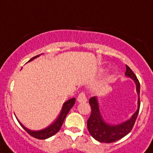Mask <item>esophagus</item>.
<instances>
[{"label":"esophagus","instance_id":"1","mask_svg":"<svg viewBox=\"0 0 153 153\" xmlns=\"http://www.w3.org/2000/svg\"><path fill=\"white\" fill-rule=\"evenodd\" d=\"M77 100H78L79 102H86L87 101V98H86L85 92H81V93L79 94L78 98H77Z\"/></svg>","mask_w":153,"mask_h":153}]
</instances>
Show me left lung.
I'll use <instances>...</instances> for the list:
<instances>
[{
	"mask_svg": "<svg viewBox=\"0 0 153 153\" xmlns=\"http://www.w3.org/2000/svg\"><path fill=\"white\" fill-rule=\"evenodd\" d=\"M126 76L129 77L137 85V91L138 94V108L136 113L132 117L126 122L117 125L112 126L106 123L101 116L99 111L98 100L96 97H92L90 98L89 103L91 107V114L90 117L87 120V128L90 134L95 140L99 142L103 143H113L120 140L132 130L135 121L137 117L139 109H140V82L133 71L126 65Z\"/></svg>",
	"mask_w": 153,
	"mask_h": 153,
	"instance_id": "obj_1",
	"label": "left lung"
}]
</instances>
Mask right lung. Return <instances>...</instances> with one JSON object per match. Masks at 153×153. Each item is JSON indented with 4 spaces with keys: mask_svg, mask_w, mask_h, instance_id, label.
Wrapping results in <instances>:
<instances>
[{
    "mask_svg": "<svg viewBox=\"0 0 153 153\" xmlns=\"http://www.w3.org/2000/svg\"><path fill=\"white\" fill-rule=\"evenodd\" d=\"M38 56H39V55H36V56H34L33 58H32L31 59L28 61H32V59H34L36 58H37ZM75 103V98H71L68 101L65 102L63 105H62V110H61V113H60L59 116L57 118V120L54 122L53 124H51V126L48 127V128H44L43 130H39V131H32L27 128L26 127L23 126L22 124L20 123V121H19V123L20 124V126H22L23 128L25 129L26 132H27L29 135H31L33 137L36 138V139H39V140H44V139H47V138H49L52 137L53 135H55V133H57L59 129L61 128L62 126V123H63V121H64V119L66 118V117H67V114L69 113V111L71 110L73 105Z\"/></svg>",
    "mask_w": 153,
    "mask_h": 153,
    "instance_id": "1",
    "label": "right lung"
}]
</instances>
